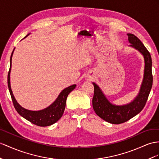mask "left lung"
<instances>
[{"mask_svg":"<svg viewBox=\"0 0 159 159\" xmlns=\"http://www.w3.org/2000/svg\"><path fill=\"white\" fill-rule=\"evenodd\" d=\"M127 35L129 43L131 44L129 46L139 52L144 60L143 80L137 96L128 104L122 105L113 104L107 99L98 85L93 83L94 86V95L92 101L93 109L101 119L113 124L124 123L138 114L143 109L152 86L151 56L136 35L132 34Z\"/></svg>","mask_w":159,"mask_h":159,"instance_id":"8db88e82","label":"left lung"}]
</instances>
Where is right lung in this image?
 Masks as SVG:
<instances>
[{
	"instance_id": "add662e5",
	"label": "right lung",
	"mask_w": 159,
	"mask_h": 159,
	"mask_svg": "<svg viewBox=\"0 0 159 159\" xmlns=\"http://www.w3.org/2000/svg\"><path fill=\"white\" fill-rule=\"evenodd\" d=\"M30 34L27 35L24 38L27 37ZM14 50H15V48L11 56L10 68H9V74H8L7 81H8V87H9V90L11 96V99H12V101H13V103L16 111L18 112V113L20 116H21L23 117H24V118L31 122L32 124L37 125L38 126L44 127V126H48V125H51L52 124H54L56 121H58L61 118V117L62 116L64 109H65V107H66V101L67 97L69 93H70L72 91L74 90L75 87H76V85L72 84L71 86L68 87L66 89H64V90L61 91V93H60L58 97H57L56 99L50 105V106H48L43 109H42V110L31 111V110H29V109L23 108L17 103V100L15 99L11 87L10 74H11V70L12 56H13Z\"/></svg>"
}]
</instances>
